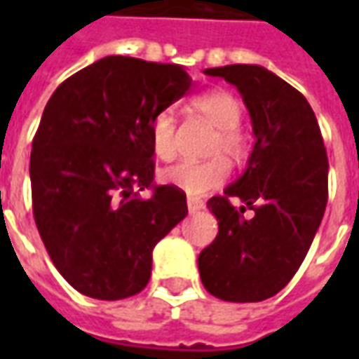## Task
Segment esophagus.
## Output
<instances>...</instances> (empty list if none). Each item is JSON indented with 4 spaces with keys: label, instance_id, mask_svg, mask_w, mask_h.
<instances>
[{
    "label": "esophagus",
    "instance_id": "obj_1",
    "mask_svg": "<svg viewBox=\"0 0 359 359\" xmlns=\"http://www.w3.org/2000/svg\"><path fill=\"white\" fill-rule=\"evenodd\" d=\"M187 205L190 213H198V211L203 210V202L202 200H196V198H188Z\"/></svg>",
    "mask_w": 359,
    "mask_h": 359
}]
</instances>
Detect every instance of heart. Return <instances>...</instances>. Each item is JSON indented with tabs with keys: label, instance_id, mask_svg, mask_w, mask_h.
Returning <instances> with one entry per match:
<instances>
[{
	"label": "heart",
	"instance_id": "b5f03b06",
	"mask_svg": "<svg viewBox=\"0 0 359 359\" xmlns=\"http://www.w3.org/2000/svg\"><path fill=\"white\" fill-rule=\"evenodd\" d=\"M192 109L208 121L215 130L211 140L210 156H223L242 163L250 154L248 136L238 125L242 121L241 100L226 90H210L192 97ZM149 146L157 159L171 161L177 156V125L171 111H161L149 123ZM229 177V163L223 157H213L202 163H177L161 172V180L169 187L182 190L184 194L198 198L221 187Z\"/></svg>",
	"mask_w": 359,
	"mask_h": 359
}]
</instances>
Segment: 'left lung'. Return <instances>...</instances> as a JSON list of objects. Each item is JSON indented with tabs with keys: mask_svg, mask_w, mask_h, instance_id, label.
<instances>
[{
	"mask_svg": "<svg viewBox=\"0 0 359 359\" xmlns=\"http://www.w3.org/2000/svg\"><path fill=\"white\" fill-rule=\"evenodd\" d=\"M236 86L248 107L254 149L248 167L208 208L215 241L198 256L205 290L225 302H262L283 290L304 262L323 219L329 159L308 100L259 65L205 69ZM231 197L245 205L236 210ZM255 210L244 218L245 208Z\"/></svg>",
	"mask_w": 359,
	"mask_h": 359,
	"instance_id": "obj_1",
	"label": "left lung"
}]
</instances>
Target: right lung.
Wrapping results in <instances>:
<instances>
[{
	"instance_id": "obj_1",
	"label": "right lung",
	"mask_w": 359,
	"mask_h": 359,
	"mask_svg": "<svg viewBox=\"0 0 359 359\" xmlns=\"http://www.w3.org/2000/svg\"><path fill=\"white\" fill-rule=\"evenodd\" d=\"M190 84L180 65L109 55L61 82L46 105L30 154L34 221L53 265L84 296L144 290L156 244L187 217L182 190L151 184L149 123Z\"/></svg>"
}]
</instances>
